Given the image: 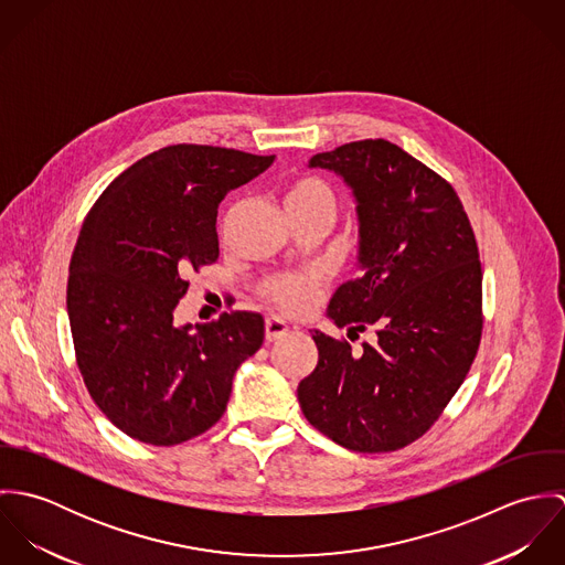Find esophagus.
I'll return each mask as SVG.
<instances>
[{
	"label": "esophagus",
	"mask_w": 565,
	"mask_h": 565,
	"mask_svg": "<svg viewBox=\"0 0 565 565\" xmlns=\"http://www.w3.org/2000/svg\"><path fill=\"white\" fill-rule=\"evenodd\" d=\"M287 332H289V326L282 322V320H278V318H267L265 320V341L267 343L280 341Z\"/></svg>",
	"instance_id": "34e87169"
}]
</instances>
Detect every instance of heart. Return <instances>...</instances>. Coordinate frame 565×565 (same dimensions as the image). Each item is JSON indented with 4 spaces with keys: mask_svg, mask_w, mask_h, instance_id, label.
<instances>
[{
    "mask_svg": "<svg viewBox=\"0 0 565 565\" xmlns=\"http://www.w3.org/2000/svg\"><path fill=\"white\" fill-rule=\"evenodd\" d=\"M285 204L296 224L328 222L332 224L339 200L334 189L318 175H305L291 182L285 193ZM323 289L320 271H280L260 280L258 294L289 316H300L313 309Z\"/></svg>",
    "mask_w": 565,
    "mask_h": 565,
    "instance_id": "heart-1",
    "label": "heart"
}]
</instances>
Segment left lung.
<instances>
[{
    "instance_id": "left-lung-1",
    "label": "left lung",
    "mask_w": 565,
    "mask_h": 565,
    "mask_svg": "<svg viewBox=\"0 0 565 565\" xmlns=\"http://www.w3.org/2000/svg\"><path fill=\"white\" fill-rule=\"evenodd\" d=\"M359 202L365 274L341 285L328 316L374 330L352 352L313 339L318 367L298 385L305 417L356 452H392L419 439L466 381L483 334V271L468 213L452 184L385 139L316 154Z\"/></svg>"
}]
</instances>
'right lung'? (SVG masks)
Listing matches in <instances>:
<instances>
[{
  "mask_svg": "<svg viewBox=\"0 0 565 565\" xmlns=\"http://www.w3.org/2000/svg\"><path fill=\"white\" fill-rule=\"evenodd\" d=\"M271 157L178 143L121 171L90 206L70 263L67 313L84 385L128 437L175 446L226 411L265 337L258 313L173 322L189 274L220 256L217 209Z\"/></svg>",
  "mask_w": 565,
  "mask_h": 565,
  "instance_id": "right-lung-1",
  "label": "right lung"
}]
</instances>
